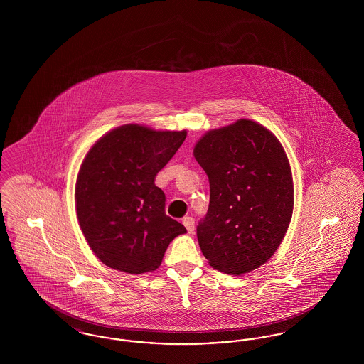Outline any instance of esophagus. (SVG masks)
<instances>
[{"label":"esophagus","mask_w":364,"mask_h":364,"mask_svg":"<svg viewBox=\"0 0 364 364\" xmlns=\"http://www.w3.org/2000/svg\"><path fill=\"white\" fill-rule=\"evenodd\" d=\"M183 224H184V226L187 228L188 233H192V232H193L195 221H193V218H192V217H184V218H183Z\"/></svg>","instance_id":"esophagus-1"}]
</instances>
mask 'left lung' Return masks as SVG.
Here are the masks:
<instances>
[{
	"label": "left lung",
	"mask_w": 364,
	"mask_h": 364,
	"mask_svg": "<svg viewBox=\"0 0 364 364\" xmlns=\"http://www.w3.org/2000/svg\"><path fill=\"white\" fill-rule=\"evenodd\" d=\"M193 156L210 183L208 214L196 228L208 264L230 276L258 269L277 251L294 213L282 144L259 122L240 119L206 132Z\"/></svg>",
	"instance_id": "obj_1"
}]
</instances>
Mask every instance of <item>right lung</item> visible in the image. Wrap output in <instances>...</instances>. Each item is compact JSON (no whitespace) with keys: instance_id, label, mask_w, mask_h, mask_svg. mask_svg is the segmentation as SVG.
<instances>
[{"instance_id":"obj_1","label":"right lung","mask_w":364,"mask_h":364,"mask_svg":"<svg viewBox=\"0 0 364 364\" xmlns=\"http://www.w3.org/2000/svg\"><path fill=\"white\" fill-rule=\"evenodd\" d=\"M186 136V129L125 124L88 150L76 178V213L91 251L107 267L153 272L174 237L187 232L166 215L165 193L154 183Z\"/></svg>"}]
</instances>
